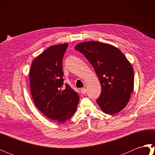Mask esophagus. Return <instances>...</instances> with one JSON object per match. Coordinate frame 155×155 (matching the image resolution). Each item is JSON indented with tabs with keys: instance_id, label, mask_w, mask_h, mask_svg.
Wrapping results in <instances>:
<instances>
[{
	"instance_id": "obj_1",
	"label": "esophagus",
	"mask_w": 155,
	"mask_h": 155,
	"mask_svg": "<svg viewBox=\"0 0 155 155\" xmlns=\"http://www.w3.org/2000/svg\"><path fill=\"white\" fill-rule=\"evenodd\" d=\"M81 92L82 94H86V93H87L86 88H82L81 89Z\"/></svg>"
}]
</instances>
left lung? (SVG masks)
<instances>
[{
    "label": "left lung",
    "mask_w": 155,
    "mask_h": 155,
    "mask_svg": "<svg viewBox=\"0 0 155 155\" xmlns=\"http://www.w3.org/2000/svg\"><path fill=\"white\" fill-rule=\"evenodd\" d=\"M93 66L101 84L97 103L108 114L126 107L134 90V72L127 57L114 46L98 41H87L75 46Z\"/></svg>",
    "instance_id": "1"
}]
</instances>
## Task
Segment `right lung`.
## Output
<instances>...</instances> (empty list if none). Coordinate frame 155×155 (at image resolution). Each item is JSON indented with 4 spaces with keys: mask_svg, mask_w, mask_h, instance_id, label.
<instances>
[{
    "mask_svg": "<svg viewBox=\"0 0 155 155\" xmlns=\"http://www.w3.org/2000/svg\"><path fill=\"white\" fill-rule=\"evenodd\" d=\"M68 43L52 45L32 62L29 79L36 107L46 117L64 123L75 113L79 95L63 86L62 58Z\"/></svg>",
    "mask_w": 155,
    "mask_h": 155,
    "instance_id": "right-lung-1",
    "label": "right lung"
}]
</instances>
